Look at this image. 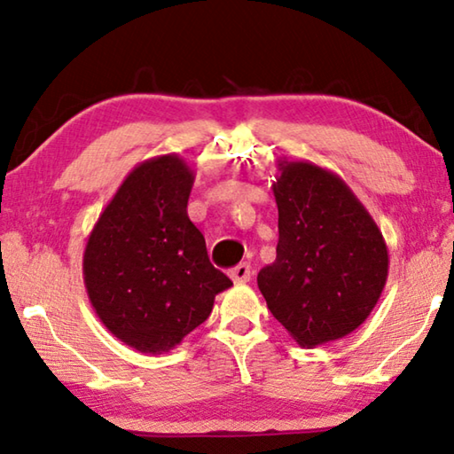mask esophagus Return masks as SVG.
<instances>
[{
  "label": "esophagus",
  "mask_w": 454,
  "mask_h": 454,
  "mask_svg": "<svg viewBox=\"0 0 454 454\" xmlns=\"http://www.w3.org/2000/svg\"><path fill=\"white\" fill-rule=\"evenodd\" d=\"M228 275H230V279L236 283V286H240V283L250 281V277H253V269H250L248 262H240V265L230 269Z\"/></svg>",
  "instance_id": "obj_1"
}]
</instances>
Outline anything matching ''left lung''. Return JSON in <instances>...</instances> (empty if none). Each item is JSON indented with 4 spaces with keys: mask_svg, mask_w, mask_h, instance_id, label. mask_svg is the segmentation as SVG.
Listing matches in <instances>:
<instances>
[{
    "mask_svg": "<svg viewBox=\"0 0 454 454\" xmlns=\"http://www.w3.org/2000/svg\"><path fill=\"white\" fill-rule=\"evenodd\" d=\"M277 171V259L256 283L294 340L314 348L350 334L373 312L387 281V245L336 173L287 159Z\"/></svg>",
    "mask_w": 454,
    "mask_h": 454,
    "instance_id": "obj_1",
    "label": "left lung"
}]
</instances>
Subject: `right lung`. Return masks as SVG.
I'll return each instance as SVG.
<instances>
[{"mask_svg":"<svg viewBox=\"0 0 454 454\" xmlns=\"http://www.w3.org/2000/svg\"><path fill=\"white\" fill-rule=\"evenodd\" d=\"M195 175L179 154L142 160L87 239L83 281L101 324L148 355L173 350L207 320L232 281L207 259L187 215Z\"/></svg>","mask_w":454,"mask_h":454,"instance_id":"1","label":"right lung"}]
</instances>
